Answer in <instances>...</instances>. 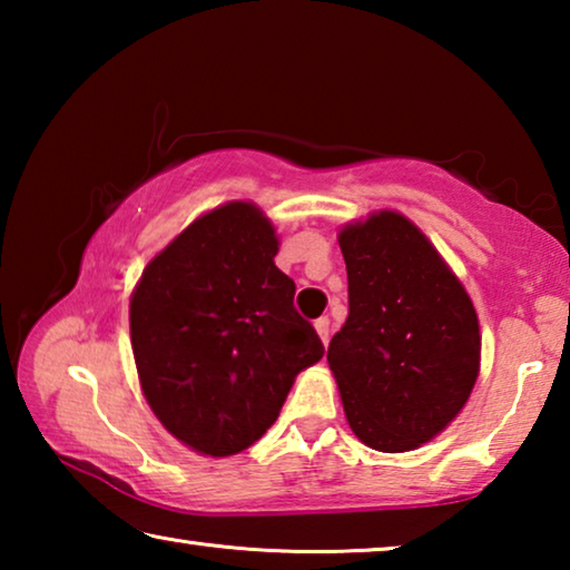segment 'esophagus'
<instances>
[{
    "label": "esophagus",
    "instance_id": "esophagus-1",
    "mask_svg": "<svg viewBox=\"0 0 570 570\" xmlns=\"http://www.w3.org/2000/svg\"><path fill=\"white\" fill-rule=\"evenodd\" d=\"M314 330H316V334L322 336L324 344L330 342V320H326V316H320V320L314 322Z\"/></svg>",
    "mask_w": 570,
    "mask_h": 570
}]
</instances>
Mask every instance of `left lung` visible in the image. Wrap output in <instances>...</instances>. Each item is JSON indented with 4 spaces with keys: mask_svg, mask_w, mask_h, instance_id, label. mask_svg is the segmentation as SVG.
<instances>
[{
    "mask_svg": "<svg viewBox=\"0 0 570 570\" xmlns=\"http://www.w3.org/2000/svg\"><path fill=\"white\" fill-rule=\"evenodd\" d=\"M350 316L326 362L346 422L366 448L407 452L465 407L480 372V326L465 286L397 210L344 226Z\"/></svg>",
    "mask_w": 570,
    "mask_h": 570,
    "instance_id": "left-lung-1",
    "label": "left lung"
}]
</instances>
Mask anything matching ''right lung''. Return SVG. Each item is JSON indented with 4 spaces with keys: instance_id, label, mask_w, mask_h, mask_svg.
I'll return each mask as SVG.
<instances>
[{
    "instance_id": "1",
    "label": "right lung",
    "mask_w": 570,
    "mask_h": 570,
    "mask_svg": "<svg viewBox=\"0 0 570 570\" xmlns=\"http://www.w3.org/2000/svg\"><path fill=\"white\" fill-rule=\"evenodd\" d=\"M278 238L262 210L230 200L176 236L130 298L140 387L173 438L228 458L264 435L296 374L324 356L278 272Z\"/></svg>"
}]
</instances>
